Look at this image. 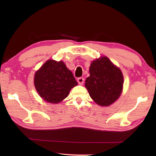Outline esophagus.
Masks as SVG:
<instances>
[{"label":"esophagus","instance_id":"34e87169","mask_svg":"<svg viewBox=\"0 0 156 156\" xmlns=\"http://www.w3.org/2000/svg\"><path fill=\"white\" fill-rule=\"evenodd\" d=\"M84 81V79L83 78H82V77H80V78H78L77 79V82H78V84H80V85L83 84Z\"/></svg>","mask_w":156,"mask_h":156}]
</instances>
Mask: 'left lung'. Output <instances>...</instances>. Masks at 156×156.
Listing matches in <instances>:
<instances>
[{
	"label": "left lung",
	"mask_w": 156,
	"mask_h": 156,
	"mask_svg": "<svg viewBox=\"0 0 156 156\" xmlns=\"http://www.w3.org/2000/svg\"><path fill=\"white\" fill-rule=\"evenodd\" d=\"M89 70L85 87L92 100L105 107L113 103L120 97L123 85L121 69L108 58L102 57L91 63Z\"/></svg>",
	"instance_id": "left-lung-1"
}]
</instances>
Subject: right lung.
Listing matches in <instances>:
<instances>
[{"instance_id": "add662e5", "label": "right lung", "mask_w": 156, "mask_h": 156, "mask_svg": "<svg viewBox=\"0 0 156 156\" xmlns=\"http://www.w3.org/2000/svg\"><path fill=\"white\" fill-rule=\"evenodd\" d=\"M34 84L40 97L51 103H58L67 97L78 84L72 72L62 61L48 60L35 74Z\"/></svg>"}]
</instances>
